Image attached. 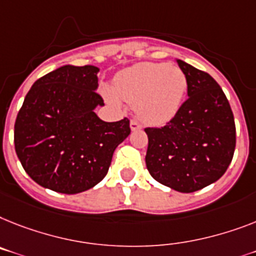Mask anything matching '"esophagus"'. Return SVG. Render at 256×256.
I'll return each mask as SVG.
<instances>
[{
    "instance_id": "34e87169",
    "label": "esophagus",
    "mask_w": 256,
    "mask_h": 256,
    "mask_svg": "<svg viewBox=\"0 0 256 256\" xmlns=\"http://www.w3.org/2000/svg\"><path fill=\"white\" fill-rule=\"evenodd\" d=\"M130 130H141V126L137 123L136 120H130Z\"/></svg>"
}]
</instances>
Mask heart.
Listing matches in <instances>:
<instances>
[{
  "label": "heart",
  "mask_w": 256,
  "mask_h": 256,
  "mask_svg": "<svg viewBox=\"0 0 256 256\" xmlns=\"http://www.w3.org/2000/svg\"><path fill=\"white\" fill-rule=\"evenodd\" d=\"M187 90V77L179 66L168 62H141L115 77L112 88H104L111 104L119 98L134 104L138 119L149 126H164L180 108Z\"/></svg>",
  "instance_id": "obj_1"
}]
</instances>
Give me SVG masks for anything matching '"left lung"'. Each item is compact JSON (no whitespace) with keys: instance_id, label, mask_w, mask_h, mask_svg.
Wrapping results in <instances>:
<instances>
[{"instance_id":"left-lung-1","label":"left lung","mask_w":256,"mask_h":256,"mask_svg":"<svg viewBox=\"0 0 256 256\" xmlns=\"http://www.w3.org/2000/svg\"><path fill=\"white\" fill-rule=\"evenodd\" d=\"M187 77L188 98L162 128H145L150 175L178 192L199 191L218 180L236 149L229 100L208 73L176 60Z\"/></svg>"}]
</instances>
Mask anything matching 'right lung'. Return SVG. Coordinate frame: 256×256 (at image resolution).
<instances>
[{
    "label": "right lung",
    "instance_id": "right-lung-1",
    "mask_svg": "<svg viewBox=\"0 0 256 256\" xmlns=\"http://www.w3.org/2000/svg\"><path fill=\"white\" fill-rule=\"evenodd\" d=\"M94 65H64L30 88L14 126V145L30 178L44 188L80 194L107 175L112 154L130 136V120L107 123Z\"/></svg>",
    "mask_w": 256,
    "mask_h": 256
}]
</instances>
